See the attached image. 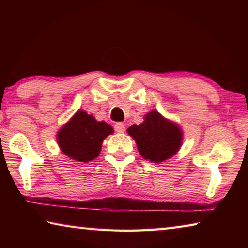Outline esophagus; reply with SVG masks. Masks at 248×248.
Wrapping results in <instances>:
<instances>
[{"mask_svg":"<svg viewBox=\"0 0 248 248\" xmlns=\"http://www.w3.org/2000/svg\"><path fill=\"white\" fill-rule=\"evenodd\" d=\"M115 130L118 133H123L125 130V125L123 123H116L115 124Z\"/></svg>","mask_w":248,"mask_h":248,"instance_id":"esophagus-1","label":"esophagus"}]
</instances>
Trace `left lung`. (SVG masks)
I'll list each match as a JSON object with an SVG mask.
<instances>
[{
  "mask_svg": "<svg viewBox=\"0 0 248 248\" xmlns=\"http://www.w3.org/2000/svg\"><path fill=\"white\" fill-rule=\"evenodd\" d=\"M137 143L141 156L152 163H162L173 157L183 144L180 125L162 116L157 110H151L139 125L127 129Z\"/></svg>",
  "mask_w": 248,
  "mask_h": 248,
  "instance_id": "8db88e82",
  "label": "left lung"
}]
</instances>
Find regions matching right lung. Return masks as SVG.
Returning a JSON list of instances; mask_svg holds the SVG:
<instances>
[{
	"mask_svg": "<svg viewBox=\"0 0 248 248\" xmlns=\"http://www.w3.org/2000/svg\"><path fill=\"white\" fill-rule=\"evenodd\" d=\"M114 133V128L105 121H97L93 115L78 110L57 134L59 148L66 156L78 162H91L102 150L105 138Z\"/></svg>",
	"mask_w": 248,
	"mask_h": 248,
	"instance_id": "add662e5",
	"label": "right lung"
}]
</instances>
